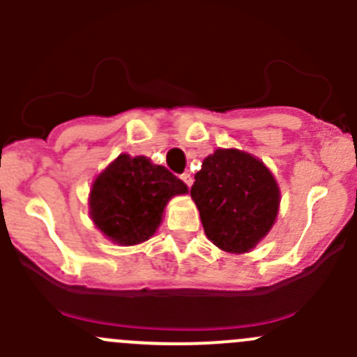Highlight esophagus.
Segmentation results:
<instances>
[{"instance_id":"1","label":"esophagus","mask_w":357,"mask_h":357,"mask_svg":"<svg viewBox=\"0 0 357 357\" xmlns=\"http://www.w3.org/2000/svg\"><path fill=\"white\" fill-rule=\"evenodd\" d=\"M179 178H181V181L185 183V185L188 186V188H190V186H192V183H193V178H192V174H190V172H183V174L179 176Z\"/></svg>"}]
</instances>
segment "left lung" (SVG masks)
I'll return each mask as SVG.
<instances>
[{"mask_svg": "<svg viewBox=\"0 0 357 357\" xmlns=\"http://www.w3.org/2000/svg\"><path fill=\"white\" fill-rule=\"evenodd\" d=\"M192 199L205 235L231 254L254 248L278 214L280 190L269 169L240 150H215L195 174Z\"/></svg>", "mask_w": 357, "mask_h": 357, "instance_id": "1", "label": "left lung"}]
</instances>
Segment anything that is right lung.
<instances>
[{
	"label": "right lung",
	"mask_w": 357,
	"mask_h": 357,
	"mask_svg": "<svg viewBox=\"0 0 357 357\" xmlns=\"http://www.w3.org/2000/svg\"><path fill=\"white\" fill-rule=\"evenodd\" d=\"M186 192L185 183L162 165L122 153L93 183L89 212L112 242L136 245L157 231L169 199Z\"/></svg>",
	"instance_id": "1"
}]
</instances>
